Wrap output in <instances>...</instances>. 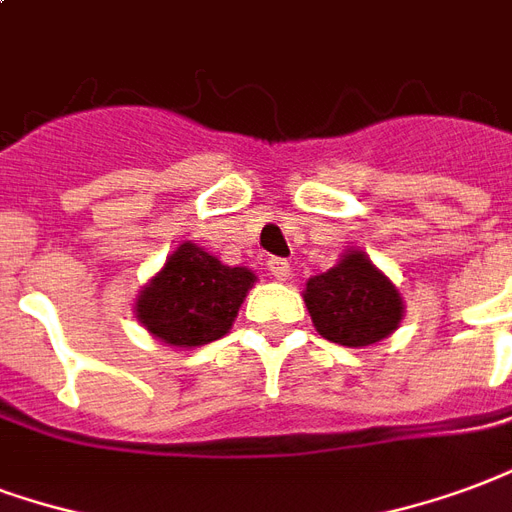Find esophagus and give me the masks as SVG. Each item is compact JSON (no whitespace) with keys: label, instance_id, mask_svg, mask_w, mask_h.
Here are the masks:
<instances>
[{"label":"esophagus","instance_id":"34e87169","mask_svg":"<svg viewBox=\"0 0 512 512\" xmlns=\"http://www.w3.org/2000/svg\"><path fill=\"white\" fill-rule=\"evenodd\" d=\"M267 270H270L272 278H278V281H289V275H292V264L286 259H270L267 261Z\"/></svg>","mask_w":512,"mask_h":512}]
</instances>
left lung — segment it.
Here are the masks:
<instances>
[{
    "label": "left lung",
    "instance_id": "obj_1",
    "mask_svg": "<svg viewBox=\"0 0 512 512\" xmlns=\"http://www.w3.org/2000/svg\"><path fill=\"white\" fill-rule=\"evenodd\" d=\"M305 305L316 333L341 346H371L398 330L404 300L363 251H346L343 259L305 283Z\"/></svg>",
    "mask_w": 512,
    "mask_h": 512
}]
</instances>
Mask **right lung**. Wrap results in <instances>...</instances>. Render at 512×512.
I'll use <instances>...</instances> for the list:
<instances>
[{
	"label": "right lung",
	"mask_w": 512,
	"mask_h": 512,
	"mask_svg": "<svg viewBox=\"0 0 512 512\" xmlns=\"http://www.w3.org/2000/svg\"><path fill=\"white\" fill-rule=\"evenodd\" d=\"M253 283L248 267H229L196 242H182L138 292L136 316L169 346H204L229 333Z\"/></svg>",
	"instance_id": "obj_1"
}]
</instances>
